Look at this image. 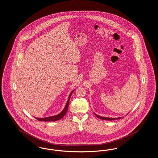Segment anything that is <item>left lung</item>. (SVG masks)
I'll list each match as a JSON object with an SVG mask.
<instances>
[{"mask_svg":"<svg viewBox=\"0 0 158 158\" xmlns=\"http://www.w3.org/2000/svg\"><path fill=\"white\" fill-rule=\"evenodd\" d=\"M94 114L96 115V116L97 117V118H100L102 120H116V119H121L122 118H105V117H102V116H99V115H97L96 114L94 113Z\"/></svg>","mask_w":158,"mask_h":158,"instance_id":"8db88e82","label":"left lung"}]
</instances>
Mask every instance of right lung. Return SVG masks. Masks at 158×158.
<instances>
[{
  "label": "right lung",
  "mask_w": 158,
  "mask_h": 158,
  "mask_svg": "<svg viewBox=\"0 0 158 158\" xmlns=\"http://www.w3.org/2000/svg\"><path fill=\"white\" fill-rule=\"evenodd\" d=\"M75 90H73V91L71 93L70 95L69 96L68 100L67 101L66 105L64 109V110L62 112L56 116H51V117H48V118H35L37 120H38L39 121H44V122H52V121H57L58 120L61 119L64 116V115L67 114V111H68V106H69V100H70V97L72 95V93Z\"/></svg>",
  "instance_id": "obj_1"
}]
</instances>
